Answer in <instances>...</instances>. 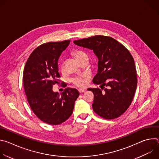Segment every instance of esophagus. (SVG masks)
I'll use <instances>...</instances> for the list:
<instances>
[{"label": "esophagus", "instance_id": "1", "mask_svg": "<svg viewBox=\"0 0 159 159\" xmlns=\"http://www.w3.org/2000/svg\"><path fill=\"white\" fill-rule=\"evenodd\" d=\"M78 90H79V92L80 93H84L85 91V89H79Z\"/></svg>", "mask_w": 159, "mask_h": 159}]
</instances>
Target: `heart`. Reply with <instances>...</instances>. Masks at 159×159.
<instances>
[{"label":"heart","mask_w":159,"mask_h":159,"mask_svg":"<svg viewBox=\"0 0 159 159\" xmlns=\"http://www.w3.org/2000/svg\"><path fill=\"white\" fill-rule=\"evenodd\" d=\"M73 55L75 57V58L77 60H79L81 57L87 55L84 52L80 51V50H75L73 52ZM89 78V75H85L82 77H77L75 78L73 80V82L74 83L75 85L79 86V87H84L87 84V79Z\"/></svg>","instance_id":"b5f03b06"}]
</instances>
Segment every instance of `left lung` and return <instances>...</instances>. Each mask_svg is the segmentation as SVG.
<instances>
[{"instance_id":"left-lung-1","label":"left lung","mask_w":159,"mask_h":159,"mask_svg":"<svg viewBox=\"0 0 159 159\" xmlns=\"http://www.w3.org/2000/svg\"><path fill=\"white\" fill-rule=\"evenodd\" d=\"M77 46L93 50L98 58V73L93 82L101 89L89 88L94 95L93 108L101 117L116 118L127 110L137 85V72L129 51L114 38L97 35L74 41ZM106 87L105 88V87Z\"/></svg>"}]
</instances>
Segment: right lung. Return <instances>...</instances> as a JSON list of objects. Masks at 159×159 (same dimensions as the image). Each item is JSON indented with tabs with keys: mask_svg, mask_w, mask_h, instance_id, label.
<instances>
[{
	"mask_svg": "<svg viewBox=\"0 0 159 159\" xmlns=\"http://www.w3.org/2000/svg\"><path fill=\"white\" fill-rule=\"evenodd\" d=\"M70 40L44 43L30 55L25 66L23 84L29 104L42 121L57 125L72 114L79 96L76 89L67 87L61 94L53 91L60 77L58 61Z\"/></svg>",
	"mask_w": 159,
	"mask_h": 159,
	"instance_id": "1",
	"label": "right lung"
}]
</instances>
